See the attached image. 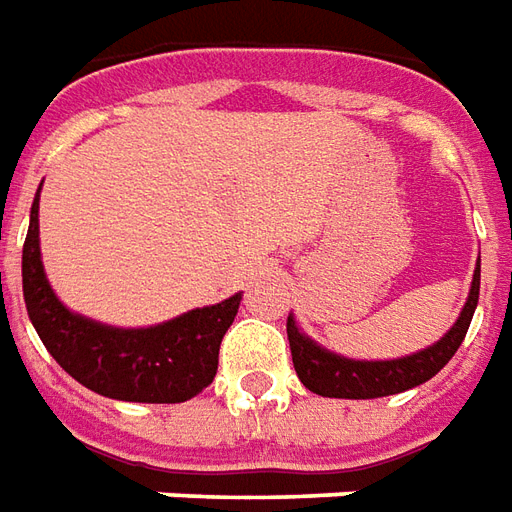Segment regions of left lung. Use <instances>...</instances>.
I'll return each instance as SVG.
<instances>
[{
    "label": "left lung",
    "instance_id": "8db88e82",
    "mask_svg": "<svg viewBox=\"0 0 512 512\" xmlns=\"http://www.w3.org/2000/svg\"><path fill=\"white\" fill-rule=\"evenodd\" d=\"M478 295L480 266L475 268L467 304L458 314L453 328L437 344L412 352L407 358H396V361H352V358L323 350L320 344L298 331L293 317H287V339H290V352H293L295 374L309 391L317 396H328V399H380V396H393V393L418 388L456 355L467 336L469 323H472Z\"/></svg>",
    "mask_w": 512,
    "mask_h": 512
}]
</instances>
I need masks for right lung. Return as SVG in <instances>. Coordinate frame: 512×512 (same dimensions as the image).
Returning a JSON list of instances; mask_svg holds the SVG:
<instances>
[{"label":"right lung","mask_w":512,"mask_h":512,"mask_svg":"<svg viewBox=\"0 0 512 512\" xmlns=\"http://www.w3.org/2000/svg\"><path fill=\"white\" fill-rule=\"evenodd\" d=\"M37 208L40 189L34 195L21 257L24 301L34 331L64 372L100 396L143 404H179L208 388L241 293L151 328L94 323L70 312L45 279Z\"/></svg>","instance_id":"add662e5"}]
</instances>
